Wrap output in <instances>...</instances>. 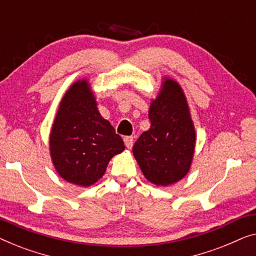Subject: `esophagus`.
<instances>
[{
    "label": "esophagus",
    "instance_id": "34e87169",
    "mask_svg": "<svg viewBox=\"0 0 256 256\" xmlns=\"http://www.w3.org/2000/svg\"><path fill=\"white\" fill-rule=\"evenodd\" d=\"M124 142H125V146H126L128 150L132 148V146H133V136H125Z\"/></svg>",
    "mask_w": 256,
    "mask_h": 256
}]
</instances>
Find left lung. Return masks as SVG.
Masks as SVG:
<instances>
[{"label":"left lung","mask_w":256,"mask_h":256,"mask_svg":"<svg viewBox=\"0 0 256 256\" xmlns=\"http://www.w3.org/2000/svg\"><path fill=\"white\" fill-rule=\"evenodd\" d=\"M150 128L136 140L133 156L150 183L167 186L192 168L196 132L186 94L178 81L164 76L148 110Z\"/></svg>","instance_id":"1"}]
</instances>
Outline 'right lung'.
Segmentation results:
<instances>
[{
	"mask_svg": "<svg viewBox=\"0 0 256 256\" xmlns=\"http://www.w3.org/2000/svg\"><path fill=\"white\" fill-rule=\"evenodd\" d=\"M48 144L52 164L60 178L84 188L95 184L109 161L125 150L120 136L100 116L86 78L72 84L61 98Z\"/></svg>",
	"mask_w": 256,
	"mask_h": 256,
	"instance_id": "right-lung-1",
	"label": "right lung"
}]
</instances>
